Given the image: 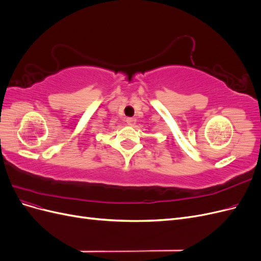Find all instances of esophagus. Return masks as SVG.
<instances>
[{"label":"esophagus","instance_id":"obj_1","mask_svg":"<svg viewBox=\"0 0 261 261\" xmlns=\"http://www.w3.org/2000/svg\"><path fill=\"white\" fill-rule=\"evenodd\" d=\"M126 122H127L128 125L134 126L136 124V118L135 117H127V118H126Z\"/></svg>","mask_w":261,"mask_h":261}]
</instances>
